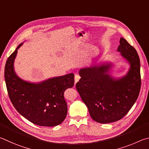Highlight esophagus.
Masks as SVG:
<instances>
[{"mask_svg": "<svg viewBox=\"0 0 149 149\" xmlns=\"http://www.w3.org/2000/svg\"><path fill=\"white\" fill-rule=\"evenodd\" d=\"M80 79V77L79 74H75L74 76V84H76L79 81V80Z\"/></svg>", "mask_w": 149, "mask_h": 149, "instance_id": "34e87169", "label": "esophagus"}]
</instances>
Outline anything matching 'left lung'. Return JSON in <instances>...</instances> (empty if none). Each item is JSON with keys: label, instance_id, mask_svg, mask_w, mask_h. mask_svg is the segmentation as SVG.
<instances>
[{"label": "left lung", "instance_id": "1", "mask_svg": "<svg viewBox=\"0 0 149 149\" xmlns=\"http://www.w3.org/2000/svg\"><path fill=\"white\" fill-rule=\"evenodd\" d=\"M117 52L130 65L126 74L113 77L114 63L105 61L79 70L76 88L93 120L111 123L123 118L134 105L141 88L140 59L137 51L121 37Z\"/></svg>", "mask_w": 149, "mask_h": 149}]
</instances>
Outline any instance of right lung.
Here are the masks:
<instances>
[{"label":"right lung","mask_w":149,"mask_h":149,"mask_svg":"<svg viewBox=\"0 0 149 149\" xmlns=\"http://www.w3.org/2000/svg\"><path fill=\"white\" fill-rule=\"evenodd\" d=\"M19 44L5 65L4 78L9 97L21 115L41 126L53 127L61 124L67 114L64 92L74 86L73 73L49 78L40 82H31L17 76L14 61Z\"/></svg>","instance_id":"add662e5"}]
</instances>
